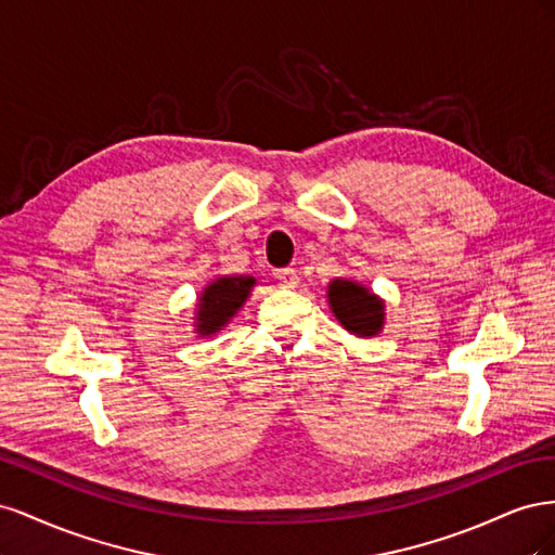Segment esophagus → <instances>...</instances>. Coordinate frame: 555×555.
<instances>
[{
    "mask_svg": "<svg viewBox=\"0 0 555 555\" xmlns=\"http://www.w3.org/2000/svg\"><path fill=\"white\" fill-rule=\"evenodd\" d=\"M275 278L280 280L282 287H287V289H294L296 284H298V273L294 271V268H280V271L275 273Z\"/></svg>",
    "mask_w": 555,
    "mask_h": 555,
    "instance_id": "obj_1",
    "label": "esophagus"
}]
</instances>
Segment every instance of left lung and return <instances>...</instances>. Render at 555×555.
<instances>
[{
    "label": "left lung",
    "mask_w": 555,
    "mask_h": 555,
    "mask_svg": "<svg viewBox=\"0 0 555 555\" xmlns=\"http://www.w3.org/2000/svg\"><path fill=\"white\" fill-rule=\"evenodd\" d=\"M328 308L345 331L357 338H375L386 322V306L365 284L351 278H335L326 287Z\"/></svg>",
    "instance_id": "1"
}]
</instances>
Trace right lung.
<instances>
[{
	"label": "right lung",
	"mask_w": 555,
	"mask_h": 555,
	"mask_svg": "<svg viewBox=\"0 0 555 555\" xmlns=\"http://www.w3.org/2000/svg\"><path fill=\"white\" fill-rule=\"evenodd\" d=\"M257 280L251 275H217L196 296L194 333L198 338H212L220 333L251 294Z\"/></svg>",
	"instance_id": "obj_1"
}]
</instances>
